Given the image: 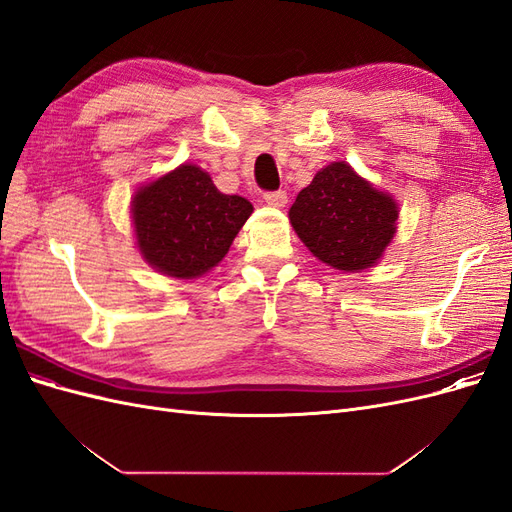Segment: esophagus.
<instances>
[{
    "label": "esophagus",
    "mask_w": 512,
    "mask_h": 512,
    "mask_svg": "<svg viewBox=\"0 0 512 512\" xmlns=\"http://www.w3.org/2000/svg\"><path fill=\"white\" fill-rule=\"evenodd\" d=\"M265 203L269 205V207H286V203H288V194L284 192V190H275V192H267L265 194Z\"/></svg>",
    "instance_id": "esophagus-1"
}]
</instances>
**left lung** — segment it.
I'll return each instance as SVG.
<instances>
[{
    "label": "left lung",
    "instance_id": "left-lung-1",
    "mask_svg": "<svg viewBox=\"0 0 512 512\" xmlns=\"http://www.w3.org/2000/svg\"><path fill=\"white\" fill-rule=\"evenodd\" d=\"M299 239L324 265L339 271L374 267L397 230L399 209L346 162L318 170L288 211Z\"/></svg>",
    "mask_w": 512,
    "mask_h": 512
}]
</instances>
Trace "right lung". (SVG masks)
Here are the masks:
<instances>
[{
    "instance_id": "1",
    "label": "right lung",
    "mask_w": 512,
    "mask_h": 512,
    "mask_svg": "<svg viewBox=\"0 0 512 512\" xmlns=\"http://www.w3.org/2000/svg\"><path fill=\"white\" fill-rule=\"evenodd\" d=\"M252 211L250 200L215 188L203 168L181 164L134 194L136 245L156 271L194 280L228 254Z\"/></svg>"
}]
</instances>
